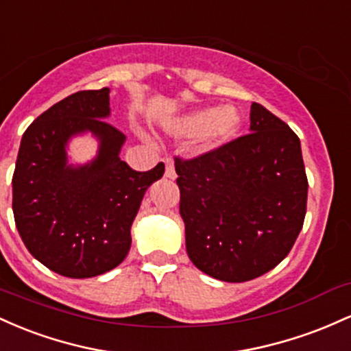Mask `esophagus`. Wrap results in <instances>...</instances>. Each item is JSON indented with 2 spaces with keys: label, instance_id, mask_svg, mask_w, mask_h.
<instances>
[{
  "label": "esophagus",
  "instance_id": "1",
  "mask_svg": "<svg viewBox=\"0 0 351 351\" xmlns=\"http://www.w3.org/2000/svg\"><path fill=\"white\" fill-rule=\"evenodd\" d=\"M165 162V177L167 179H176V167H174V159L172 157H165L164 159Z\"/></svg>",
  "mask_w": 351,
  "mask_h": 351
}]
</instances>
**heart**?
<instances>
[{"label": "heart", "instance_id": "heart-1", "mask_svg": "<svg viewBox=\"0 0 351 351\" xmlns=\"http://www.w3.org/2000/svg\"><path fill=\"white\" fill-rule=\"evenodd\" d=\"M240 116L237 109L232 106H223L219 109H204L186 117L182 123V131L186 134H206L210 141H223L237 131Z\"/></svg>", "mask_w": 351, "mask_h": 351}]
</instances>
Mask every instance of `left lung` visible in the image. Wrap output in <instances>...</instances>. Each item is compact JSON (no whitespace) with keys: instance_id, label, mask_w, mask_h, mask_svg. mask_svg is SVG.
I'll use <instances>...</instances> for the list:
<instances>
[{"instance_id":"obj_1","label":"left lung","mask_w":351,"mask_h":351,"mask_svg":"<svg viewBox=\"0 0 351 351\" xmlns=\"http://www.w3.org/2000/svg\"><path fill=\"white\" fill-rule=\"evenodd\" d=\"M186 249L204 274L247 282L292 250L306 212L300 139L252 102L250 132L204 154L176 156Z\"/></svg>"}]
</instances>
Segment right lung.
I'll return each instance as SVG.
<instances>
[{
  "label": "right lung",
  "mask_w": 351,
  "mask_h": 351,
  "mask_svg": "<svg viewBox=\"0 0 351 351\" xmlns=\"http://www.w3.org/2000/svg\"><path fill=\"white\" fill-rule=\"evenodd\" d=\"M109 89L80 90L51 106L23 134L13 174V214L26 249L49 270L89 278L116 269L131 249V226L164 162L137 172L119 159L125 136L106 121ZM90 130L100 154L71 168L65 144Z\"/></svg>",
  "instance_id": "add662e5"
}]
</instances>
